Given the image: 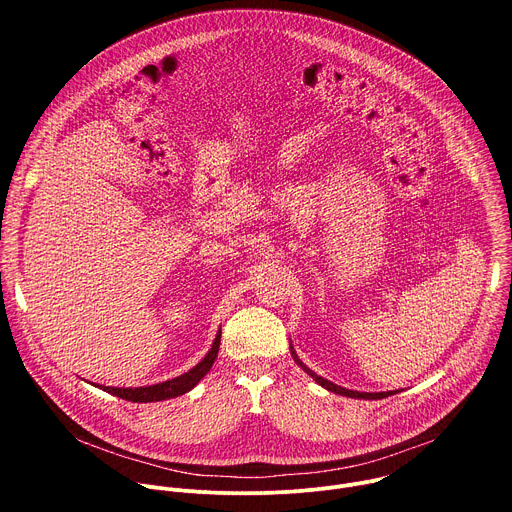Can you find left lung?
<instances>
[{
  "label": "left lung",
  "instance_id": "1",
  "mask_svg": "<svg viewBox=\"0 0 512 512\" xmlns=\"http://www.w3.org/2000/svg\"><path fill=\"white\" fill-rule=\"evenodd\" d=\"M289 350H291V358L296 360V364L298 367H302L304 369V373H308L318 385H322L324 389H328V391H332V393H338V395H344V397H352V399H385V397H389V395H395V393H399V391H383V393H360V391H350V389H344V387H338V385H334V383H330L328 379H324V377H318L314 371H310L306 364L300 360V356L296 354V350H294V346H289Z\"/></svg>",
  "mask_w": 512,
  "mask_h": 512
}]
</instances>
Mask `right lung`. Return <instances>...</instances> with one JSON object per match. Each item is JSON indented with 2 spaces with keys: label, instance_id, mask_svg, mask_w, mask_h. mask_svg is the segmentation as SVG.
<instances>
[{
  "label": "right lung",
  "instance_id": "obj_1",
  "mask_svg": "<svg viewBox=\"0 0 512 512\" xmlns=\"http://www.w3.org/2000/svg\"><path fill=\"white\" fill-rule=\"evenodd\" d=\"M218 346H221V330H218L208 354L196 364V367H192L188 373H184L176 379H170V381H164L158 385H150V387H127L125 389V387H103L101 385V389L115 397L131 401V403H154V401H164V399L184 395L190 389H194L200 383V379L210 371L212 362L216 360V354H218Z\"/></svg>",
  "mask_w": 512,
  "mask_h": 512
}]
</instances>
